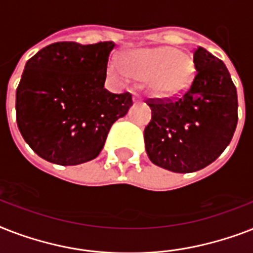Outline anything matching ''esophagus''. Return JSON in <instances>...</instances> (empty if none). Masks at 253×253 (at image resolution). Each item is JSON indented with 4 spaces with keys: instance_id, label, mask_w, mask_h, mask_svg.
Here are the masks:
<instances>
[{
    "instance_id": "obj_1",
    "label": "esophagus",
    "mask_w": 253,
    "mask_h": 253,
    "mask_svg": "<svg viewBox=\"0 0 253 253\" xmlns=\"http://www.w3.org/2000/svg\"><path fill=\"white\" fill-rule=\"evenodd\" d=\"M134 101L135 102H139V101H142V97L138 93H134Z\"/></svg>"
}]
</instances>
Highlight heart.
<instances>
[{
  "label": "heart",
  "instance_id": "obj_1",
  "mask_svg": "<svg viewBox=\"0 0 253 253\" xmlns=\"http://www.w3.org/2000/svg\"><path fill=\"white\" fill-rule=\"evenodd\" d=\"M194 65L186 53L173 47H156L132 51L125 64L113 60L109 75L118 83H128L132 77L148 79L151 91L159 97H172L188 86Z\"/></svg>",
  "mask_w": 253,
  "mask_h": 253
}]
</instances>
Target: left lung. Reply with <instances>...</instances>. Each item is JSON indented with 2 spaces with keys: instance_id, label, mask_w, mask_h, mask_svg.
<instances>
[{
  "instance_id": "obj_1",
  "label": "left lung",
  "mask_w": 253,
  "mask_h": 253,
  "mask_svg": "<svg viewBox=\"0 0 253 253\" xmlns=\"http://www.w3.org/2000/svg\"><path fill=\"white\" fill-rule=\"evenodd\" d=\"M197 72L181 95L148 98L152 118L144 128L147 155L155 166L176 173L208 167L230 144L238 123V95L223 61L194 49Z\"/></svg>"
}]
</instances>
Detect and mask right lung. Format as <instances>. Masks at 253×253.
<instances>
[{"label":"right lung","instance_id":"1","mask_svg":"<svg viewBox=\"0 0 253 253\" xmlns=\"http://www.w3.org/2000/svg\"><path fill=\"white\" fill-rule=\"evenodd\" d=\"M111 42H57L26 63L17 87V125L31 150L47 162L77 166L102 150L109 130L132 105L128 91L106 90Z\"/></svg>","mask_w":253,"mask_h":253}]
</instances>
